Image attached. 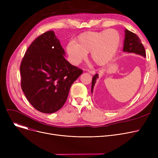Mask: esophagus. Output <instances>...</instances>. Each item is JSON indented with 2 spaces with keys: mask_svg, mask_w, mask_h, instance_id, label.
Instances as JSON below:
<instances>
[{
  "mask_svg": "<svg viewBox=\"0 0 158 158\" xmlns=\"http://www.w3.org/2000/svg\"><path fill=\"white\" fill-rule=\"evenodd\" d=\"M88 73L92 75H94L95 73V72L94 70H88Z\"/></svg>",
  "mask_w": 158,
  "mask_h": 158,
  "instance_id": "34e87169",
  "label": "esophagus"
}]
</instances>
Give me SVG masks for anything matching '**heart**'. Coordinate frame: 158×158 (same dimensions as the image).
I'll use <instances>...</instances> for the list:
<instances>
[{"mask_svg":"<svg viewBox=\"0 0 158 158\" xmlns=\"http://www.w3.org/2000/svg\"><path fill=\"white\" fill-rule=\"evenodd\" d=\"M121 36L114 29L100 31H86L80 34L76 41L66 46V52L73 64L84 60L87 54L97 65L104 66L110 63L120 47Z\"/></svg>","mask_w":158,"mask_h":158,"instance_id":"1","label":"heart"}]
</instances>
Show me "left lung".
<instances>
[{"label": "left lung", "mask_w": 158, "mask_h": 158, "mask_svg": "<svg viewBox=\"0 0 158 158\" xmlns=\"http://www.w3.org/2000/svg\"><path fill=\"white\" fill-rule=\"evenodd\" d=\"M125 38L123 41V52L127 53H132L137 55L146 57L145 51L143 45L139 40V38L135 35V33L131 32L127 29H125ZM98 78V74L96 73L92 79V94L93 93V89L96 82L97 79Z\"/></svg>", "instance_id": "8db88e82"}]
</instances>
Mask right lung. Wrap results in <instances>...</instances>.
I'll return each instance as SVG.
<instances>
[{
	"label": "right lung",
	"instance_id": "right-lung-1",
	"mask_svg": "<svg viewBox=\"0 0 158 158\" xmlns=\"http://www.w3.org/2000/svg\"><path fill=\"white\" fill-rule=\"evenodd\" d=\"M65 52L53 31L38 36L21 63V86L38 111L53 113L67 99L70 88L82 71L64 58Z\"/></svg>",
	"mask_w": 158,
	"mask_h": 158
}]
</instances>
